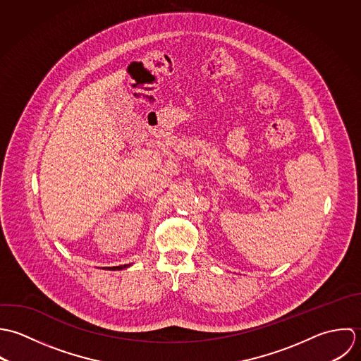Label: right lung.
<instances>
[{"mask_svg":"<svg viewBox=\"0 0 361 361\" xmlns=\"http://www.w3.org/2000/svg\"><path fill=\"white\" fill-rule=\"evenodd\" d=\"M128 267H131V264H127V265H120V267H106V268H103V269H109V271H121V269H124V268H128Z\"/></svg>","mask_w":361,"mask_h":361,"instance_id":"obj_1","label":"right lung"}]
</instances>
